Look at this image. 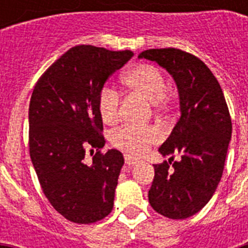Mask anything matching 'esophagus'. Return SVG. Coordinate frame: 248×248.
I'll return each instance as SVG.
<instances>
[{
    "mask_svg": "<svg viewBox=\"0 0 248 248\" xmlns=\"http://www.w3.org/2000/svg\"><path fill=\"white\" fill-rule=\"evenodd\" d=\"M124 162H126V165L132 166L136 165V163H139V159L135 158V157H132L131 155H124Z\"/></svg>",
    "mask_w": 248,
    "mask_h": 248,
    "instance_id": "34e87169",
    "label": "esophagus"
}]
</instances>
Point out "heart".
<instances>
[{"instance_id": "heart-1", "label": "heart", "mask_w": 248, "mask_h": 248, "mask_svg": "<svg viewBox=\"0 0 248 248\" xmlns=\"http://www.w3.org/2000/svg\"><path fill=\"white\" fill-rule=\"evenodd\" d=\"M124 86L131 93H138L144 99L152 101L155 108L166 105V79L162 72L152 64H136L124 75ZM97 109L103 122L112 124L120 118L121 97L116 90L105 86L100 90L97 97ZM161 135L155 127H136L124 126L112 134V144L121 151L131 155H145L152 144L158 141Z\"/></svg>"}]
</instances>
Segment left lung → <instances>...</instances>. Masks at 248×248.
Wrapping results in <instances>:
<instances>
[{
    "mask_svg": "<svg viewBox=\"0 0 248 248\" xmlns=\"http://www.w3.org/2000/svg\"><path fill=\"white\" fill-rule=\"evenodd\" d=\"M139 58L165 68L180 99V118L158 149L171 157L155 165L149 203L169 219H186L207 204L220 183L232 138L229 109L217 79L197 56L169 47L145 50ZM177 153L181 159L174 161Z\"/></svg>",
    "mask_w": 248,
    "mask_h": 248,
    "instance_id": "1",
    "label": "left lung"
}]
</instances>
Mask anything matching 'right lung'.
Wrapping results in <instances>:
<instances>
[{"mask_svg": "<svg viewBox=\"0 0 248 248\" xmlns=\"http://www.w3.org/2000/svg\"><path fill=\"white\" fill-rule=\"evenodd\" d=\"M134 56L91 45L69 48L41 76L29 103V155L41 188L60 215L91 224L110 214L124 155L105 145L97 97ZM94 155L84 161L85 152Z\"/></svg>", "mask_w": 248, "mask_h": 248, "instance_id": "1", "label": "right lung"}]
</instances>
